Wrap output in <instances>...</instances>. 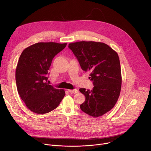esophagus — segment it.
<instances>
[{
    "label": "esophagus",
    "mask_w": 151,
    "mask_h": 151,
    "mask_svg": "<svg viewBox=\"0 0 151 151\" xmlns=\"http://www.w3.org/2000/svg\"><path fill=\"white\" fill-rule=\"evenodd\" d=\"M69 92H70V93H73V94H76L77 93H78V90L77 89H74V90H68Z\"/></svg>",
    "instance_id": "34e87169"
}]
</instances>
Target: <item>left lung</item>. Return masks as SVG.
Returning a JSON list of instances; mask_svg holds the SVG:
<instances>
[{"mask_svg": "<svg viewBox=\"0 0 151 151\" xmlns=\"http://www.w3.org/2000/svg\"><path fill=\"white\" fill-rule=\"evenodd\" d=\"M78 60L81 69L90 73L93 90L79 91L85 96L80 105L87 114L100 116L111 111L116 104L121 92L122 78L118 54L102 42L81 41L69 44Z\"/></svg>", "mask_w": 151, "mask_h": 151, "instance_id": "left-lung-1", "label": "left lung"}]
</instances>
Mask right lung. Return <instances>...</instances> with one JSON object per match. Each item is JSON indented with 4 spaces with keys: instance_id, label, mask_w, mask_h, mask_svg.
Masks as SVG:
<instances>
[{
    "instance_id": "right-lung-1",
    "label": "right lung",
    "mask_w": 151,
    "mask_h": 151,
    "mask_svg": "<svg viewBox=\"0 0 151 151\" xmlns=\"http://www.w3.org/2000/svg\"><path fill=\"white\" fill-rule=\"evenodd\" d=\"M67 44L39 42L23 50L15 70L18 93L31 111L48 113L58 107L65 96L63 89H56L48 81L53 58Z\"/></svg>"
}]
</instances>
